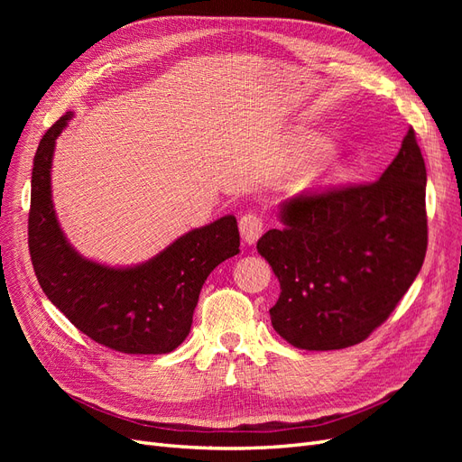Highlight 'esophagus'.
<instances>
[{"label":"esophagus","mask_w":462,"mask_h":462,"mask_svg":"<svg viewBox=\"0 0 462 462\" xmlns=\"http://www.w3.org/2000/svg\"><path fill=\"white\" fill-rule=\"evenodd\" d=\"M239 229H241L243 239H245L248 245H253V243L258 241V236H260L262 231H263V221H262V217H260L258 214L248 212V214H245V216L241 217Z\"/></svg>","instance_id":"obj_1"}]
</instances>
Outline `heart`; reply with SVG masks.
<instances>
[{
  "mask_svg": "<svg viewBox=\"0 0 462 462\" xmlns=\"http://www.w3.org/2000/svg\"><path fill=\"white\" fill-rule=\"evenodd\" d=\"M328 152H329L328 141H324V138L316 136L312 133H299L295 136V141H292V158H295V162H299V163L318 160L321 156H326ZM333 173L341 175L339 167H335Z\"/></svg>",
  "mask_w": 462,
  "mask_h": 462,
  "instance_id": "b5f03b06",
  "label": "heart"
}]
</instances>
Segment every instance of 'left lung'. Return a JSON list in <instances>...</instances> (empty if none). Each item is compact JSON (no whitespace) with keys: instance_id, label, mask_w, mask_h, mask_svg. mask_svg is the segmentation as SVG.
Segmentation results:
<instances>
[{"instance_id":"left-lung-1","label":"left lung","mask_w":462,"mask_h":462,"mask_svg":"<svg viewBox=\"0 0 462 462\" xmlns=\"http://www.w3.org/2000/svg\"><path fill=\"white\" fill-rule=\"evenodd\" d=\"M279 214L283 227L256 245L282 289L270 309L273 329L306 351L365 341L426 256V165L414 129L377 180L299 194Z\"/></svg>"}]
</instances>
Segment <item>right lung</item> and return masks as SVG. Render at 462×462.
Wrapping results in <instances>:
<instances>
[{
    "instance_id": "1",
    "label": "right lung",
    "mask_w": 462,
    "mask_h": 462,
    "mask_svg": "<svg viewBox=\"0 0 462 462\" xmlns=\"http://www.w3.org/2000/svg\"><path fill=\"white\" fill-rule=\"evenodd\" d=\"M71 114L38 144L29 212V250L38 283L71 324L96 343L127 355L171 353L190 331L200 289L216 265L239 254V227L226 216L192 229L134 268L82 258L53 212L50 170L55 138Z\"/></svg>"
}]
</instances>
